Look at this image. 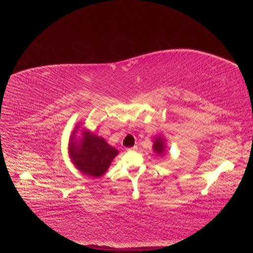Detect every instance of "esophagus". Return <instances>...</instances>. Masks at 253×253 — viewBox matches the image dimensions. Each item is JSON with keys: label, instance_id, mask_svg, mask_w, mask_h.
Masks as SVG:
<instances>
[{"label": "esophagus", "instance_id": "obj_1", "mask_svg": "<svg viewBox=\"0 0 253 253\" xmlns=\"http://www.w3.org/2000/svg\"><path fill=\"white\" fill-rule=\"evenodd\" d=\"M126 150H127L128 152H135V151L138 150V147H137V146H133V147H131V148H127Z\"/></svg>", "mask_w": 253, "mask_h": 253}]
</instances>
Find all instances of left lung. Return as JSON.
<instances>
[{"instance_id": "obj_1", "label": "left lung", "mask_w": 253, "mask_h": 253, "mask_svg": "<svg viewBox=\"0 0 253 253\" xmlns=\"http://www.w3.org/2000/svg\"><path fill=\"white\" fill-rule=\"evenodd\" d=\"M153 150L158 154V155H163L166 151V143L165 139L162 137H156L154 140L153 144Z\"/></svg>"}]
</instances>
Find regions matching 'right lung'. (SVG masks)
I'll use <instances>...</instances> for the list:
<instances>
[{
	"label": "right lung",
	"mask_w": 253,
	"mask_h": 253,
	"mask_svg": "<svg viewBox=\"0 0 253 253\" xmlns=\"http://www.w3.org/2000/svg\"><path fill=\"white\" fill-rule=\"evenodd\" d=\"M79 128V126H77ZM78 129L72 131L68 152L76 168L83 173L99 177L106 172L118 150L87 129H83L82 140L74 138Z\"/></svg>",
	"instance_id": "add662e5"
}]
</instances>
